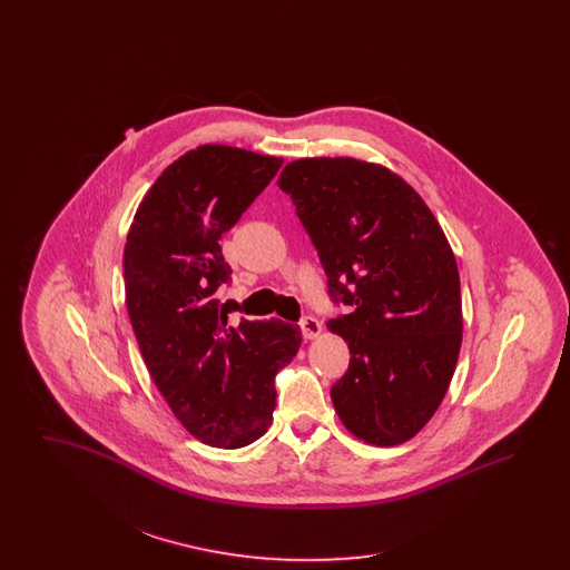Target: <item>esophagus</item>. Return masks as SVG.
I'll list each match as a JSON object with an SVG mask.
<instances>
[{
    "instance_id": "obj_1",
    "label": "esophagus",
    "mask_w": 570,
    "mask_h": 570,
    "mask_svg": "<svg viewBox=\"0 0 570 570\" xmlns=\"http://www.w3.org/2000/svg\"><path fill=\"white\" fill-rule=\"evenodd\" d=\"M301 331H303V337L305 340H314V337H318L321 335V331H323V325H321V321H316L314 316H305V318H301Z\"/></svg>"
}]
</instances>
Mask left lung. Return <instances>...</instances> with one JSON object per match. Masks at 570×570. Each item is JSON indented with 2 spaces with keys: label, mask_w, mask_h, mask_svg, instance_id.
<instances>
[{
  "label": "left lung",
  "mask_w": 570,
  "mask_h": 570,
  "mask_svg": "<svg viewBox=\"0 0 570 570\" xmlns=\"http://www.w3.org/2000/svg\"><path fill=\"white\" fill-rule=\"evenodd\" d=\"M277 186L318 249L328 297L353 305L326 323L351 348L331 389L335 412L367 444H402L434 416L458 365L453 249L423 198L380 164L303 158Z\"/></svg>",
  "instance_id": "obj_1"
}]
</instances>
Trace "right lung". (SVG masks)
Segmentation results:
<instances>
[{
    "instance_id": "obj_1",
    "label": "right lung",
    "mask_w": 570,
    "mask_h": 570,
    "mask_svg": "<svg viewBox=\"0 0 570 570\" xmlns=\"http://www.w3.org/2000/svg\"><path fill=\"white\" fill-rule=\"evenodd\" d=\"M282 163L226 145L191 149L145 194L124 249L126 305L145 365L179 423L219 449L267 432L273 380L301 346L298 326H233L216 298L233 273L219 239Z\"/></svg>"
}]
</instances>
